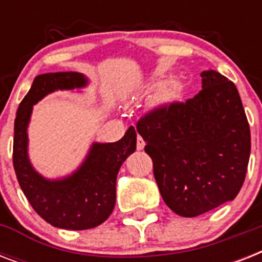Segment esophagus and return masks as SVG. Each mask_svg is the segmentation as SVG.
I'll return each instance as SVG.
<instances>
[{"label": "esophagus", "mask_w": 262, "mask_h": 262, "mask_svg": "<svg viewBox=\"0 0 262 262\" xmlns=\"http://www.w3.org/2000/svg\"><path fill=\"white\" fill-rule=\"evenodd\" d=\"M144 147H145V141H144L141 136H137V149L141 151V149H144Z\"/></svg>", "instance_id": "1"}]
</instances>
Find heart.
I'll list each match as a JSON object with an SVG mask.
<instances>
[{
  "mask_svg": "<svg viewBox=\"0 0 262 262\" xmlns=\"http://www.w3.org/2000/svg\"><path fill=\"white\" fill-rule=\"evenodd\" d=\"M179 91V84L178 83H171L170 85L167 87L162 88V90L156 94V98H155V103L156 104H166V103L171 102L172 99L177 96Z\"/></svg>",
  "mask_w": 262,
  "mask_h": 262,
  "instance_id": "obj_1",
  "label": "heart"
}]
</instances>
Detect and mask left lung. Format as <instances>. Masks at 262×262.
Segmentation results:
<instances>
[{"label": "left lung", "instance_id": "8db88e82", "mask_svg": "<svg viewBox=\"0 0 262 262\" xmlns=\"http://www.w3.org/2000/svg\"><path fill=\"white\" fill-rule=\"evenodd\" d=\"M201 77L194 98L156 108L137 123L160 194L183 217L235 199L250 156V127L235 84L216 71Z\"/></svg>", "mask_w": 262, "mask_h": 262}]
</instances>
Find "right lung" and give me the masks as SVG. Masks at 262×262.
<instances>
[{"label": "right lung", "instance_id": "obj_1", "mask_svg": "<svg viewBox=\"0 0 262 262\" xmlns=\"http://www.w3.org/2000/svg\"><path fill=\"white\" fill-rule=\"evenodd\" d=\"M88 79L79 72H55L35 77L16 113L13 167L18 185L35 212L47 223L63 230H87L102 224L115 205L117 174L136 151L135 127L115 143H92L77 170L62 178L39 174L28 156V125L34 106L54 91L87 87Z\"/></svg>", "mask_w": 262, "mask_h": 262}]
</instances>
